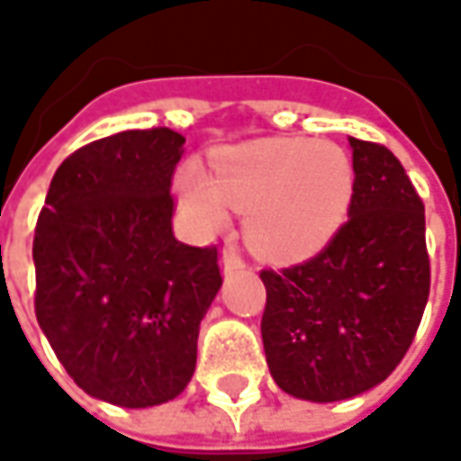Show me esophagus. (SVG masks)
I'll use <instances>...</instances> for the list:
<instances>
[{"label": "esophagus", "mask_w": 461, "mask_h": 461, "mask_svg": "<svg viewBox=\"0 0 461 461\" xmlns=\"http://www.w3.org/2000/svg\"><path fill=\"white\" fill-rule=\"evenodd\" d=\"M221 261H222V272H225V275H230V272H236V269H243V267H246V264H243V258L239 257V251H236L233 246H225V249H222Z\"/></svg>", "instance_id": "esophagus-1"}]
</instances>
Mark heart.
Returning <instances> with one entry per match:
<instances>
[{
    "instance_id": "1",
    "label": "heart",
    "mask_w": 461,
    "mask_h": 461,
    "mask_svg": "<svg viewBox=\"0 0 461 461\" xmlns=\"http://www.w3.org/2000/svg\"><path fill=\"white\" fill-rule=\"evenodd\" d=\"M215 179L197 164L179 168V200L204 230H221L225 204L249 212L251 246L276 261L321 251L346 221L354 168L341 149L305 138H261L212 156Z\"/></svg>"
}]
</instances>
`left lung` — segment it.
Returning a JSON list of instances; mask_svg holds the SVG:
<instances>
[{"mask_svg": "<svg viewBox=\"0 0 461 461\" xmlns=\"http://www.w3.org/2000/svg\"><path fill=\"white\" fill-rule=\"evenodd\" d=\"M354 197L326 249L261 269L264 354L294 398L333 402L393 375L411 348L431 290L426 212L395 153L348 138Z\"/></svg>", "mask_w": 461, "mask_h": 461, "instance_id": "obj_1", "label": "left lung"}]
</instances>
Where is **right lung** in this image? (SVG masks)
<instances>
[{
	"label": "right lung",
	"instance_id": "add662e5",
	"mask_svg": "<svg viewBox=\"0 0 461 461\" xmlns=\"http://www.w3.org/2000/svg\"><path fill=\"white\" fill-rule=\"evenodd\" d=\"M185 135L122 131L56 168L38 215L35 315L92 398L149 408L194 375L200 321L222 285L218 246L174 239L171 176Z\"/></svg>",
	"mask_w": 461,
	"mask_h": 461
}]
</instances>
